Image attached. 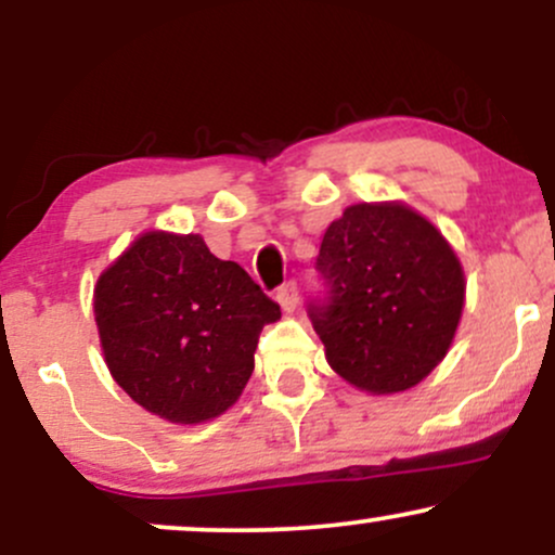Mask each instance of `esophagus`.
Returning a JSON list of instances; mask_svg holds the SVG:
<instances>
[{
	"mask_svg": "<svg viewBox=\"0 0 555 555\" xmlns=\"http://www.w3.org/2000/svg\"><path fill=\"white\" fill-rule=\"evenodd\" d=\"M276 302L282 305V310H286V313H292V310L297 308L299 305V286L297 282H286L276 289Z\"/></svg>",
	"mask_w": 555,
	"mask_h": 555,
	"instance_id": "34e87169",
	"label": "esophagus"
}]
</instances>
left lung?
<instances>
[{
    "mask_svg": "<svg viewBox=\"0 0 555 555\" xmlns=\"http://www.w3.org/2000/svg\"><path fill=\"white\" fill-rule=\"evenodd\" d=\"M315 269L326 295L308 305L326 360L367 393L417 386L449 352L464 271L443 234L404 203H358L331 221Z\"/></svg>",
    "mask_w": 555,
    "mask_h": 555,
    "instance_id": "left-lung-1",
    "label": "left lung"
}]
</instances>
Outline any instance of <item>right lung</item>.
<instances>
[{
	"label": "right lung",
	"mask_w": 555,
	"mask_h": 555,
	"mask_svg": "<svg viewBox=\"0 0 555 555\" xmlns=\"http://www.w3.org/2000/svg\"><path fill=\"white\" fill-rule=\"evenodd\" d=\"M93 313L119 386L169 423L219 417L250 380L258 336L282 310L201 234L145 232L99 276Z\"/></svg>",
	"instance_id": "right-lung-1"
}]
</instances>
